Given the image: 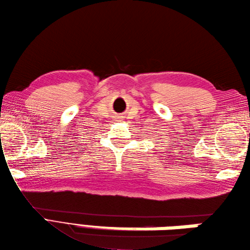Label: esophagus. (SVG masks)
<instances>
[{"label": "esophagus", "instance_id": "obj_1", "mask_svg": "<svg viewBox=\"0 0 250 250\" xmlns=\"http://www.w3.org/2000/svg\"><path fill=\"white\" fill-rule=\"evenodd\" d=\"M119 119H123V116H120V117H119Z\"/></svg>", "mask_w": 250, "mask_h": 250}]
</instances>
